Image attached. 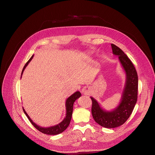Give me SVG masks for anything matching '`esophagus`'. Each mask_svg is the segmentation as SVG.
<instances>
[{
  "label": "esophagus",
  "mask_w": 155,
  "mask_h": 155,
  "mask_svg": "<svg viewBox=\"0 0 155 155\" xmlns=\"http://www.w3.org/2000/svg\"><path fill=\"white\" fill-rule=\"evenodd\" d=\"M81 91L83 94L88 95L90 93V87H84L82 89Z\"/></svg>",
  "instance_id": "34e87169"
}]
</instances>
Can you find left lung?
Wrapping results in <instances>:
<instances>
[{
    "instance_id": "1",
    "label": "left lung",
    "mask_w": 155,
    "mask_h": 155,
    "mask_svg": "<svg viewBox=\"0 0 155 155\" xmlns=\"http://www.w3.org/2000/svg\"><path fill=\"white\" fill-rule=\"evenodd\" d=\"M113 54L118 56L126 74V81L120 104L112 110L107 111L93 97L91 112L94 121L106 128L117 127L129 118L137 100L138 76L133 64L127 55L117 46L111 44Z\"/></svg>"
}]
</instances>
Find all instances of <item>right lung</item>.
I'll list each match as a JSON object with an SVG mask.
<instances>
[{"mask_svg":"<svg viewBox=\"0 0 155 155\" xmlns=\"http://www.w3.org/2000/svg\"><path fill=\"white\" fill-rule=\"evenodd\" d=\"M34 57V54L31 56V58L29 59V60L27 62V63L25 64V67L23 68V71H22L21 72V78L22 77V75L23 74V72L25 71V69H26V68L28 66V65L29 64V63L31 62V61L32 59ZM81 96L80 92L79 91H76L73 94H72L71 96H69L67 99H66L65 101V110H66V114H65V117L64 118V120L59 123L58 124H56L54 126H52L50 127H42V126H40L38 124H37L36 123H35L32 120L31 118L29 117V116L28 115V114L26 113V110L23 108V111L25 112V114L26 115L27 117L28 118L29 120L30 121V122L32 123V124L39 131H40L43 134H48V135H57L59 134L61 132H64L67 127L69 126L71 118H72V112H73V107H74V104L75 102V101L78 99L80 96Z\"/></svg>","mask_w":155,"mask_h":155,"instance_id":"add662e5","label":"right lung"}]
</instances>
